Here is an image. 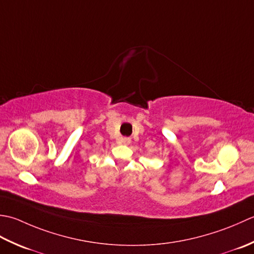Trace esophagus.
Segmentation results:
<instances>
[{"label":"esophagus","instance_id":"34e87169","mask_svg":"<svg viewBox=\"0 0 254 254\" xmlns=\"http://www.w3.org/2000/svg\"><path fill=\"white\" fill-rule=\"evenodd\" d=\"M122 142H123L124 144H129V143L131 142V140H130V138L125 137V138H122Z\"/></svg>","mask_w":254,"mask_h":254}]
</instances>
